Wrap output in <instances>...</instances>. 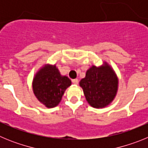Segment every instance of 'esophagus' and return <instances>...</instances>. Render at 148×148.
Masks as SVG:
<instances>
[{"instance_id":"34e87169","label":"esophagus","mask_w":148,"mask_h":148,"mask_svg":"<svg viewBox=\"0 0 148 148\" xmlns=\"http://www.w3.org/2000/svg\"><path fill=\"white\" fill-rule=\"evenodd\" d=\"M72 82H73L74 84H78V79H73V81H72Z\"/></svg>"}]
</instances>
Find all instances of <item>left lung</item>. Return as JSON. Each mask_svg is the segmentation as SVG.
<instances>
[{"label":"left lung","instance_id":"1","mask_svg":"<svg viewBox=\"0 0 148 148\" xmlns=\"http://www.w3.org/2000/svg\"><path fill=\"white\" fill-rule=\"evenodd\" d=\"M86 99L95 108H102L113 100L118 87V79L113 70L108 66H92L80 82Z\"/></svg>","mask_w":148,"mask_h":148}]
</instances>
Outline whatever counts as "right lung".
I'll list each match as a JSON object with an SVG mask.
<instances>
[{"label": "right lung", "mask_w": 148, "mask_h": 148, "mask_svg": "<svg viewBox=\"0 0 148 148\" xmlns=\"http://www.w3.org/2000/svg\"><path fill=\"white\" fill-rule=\"evenodd\" d=\"M71 81L66 76H61L56 66L43 67L33 80V91L35 96L47 108L58 105L62 95Z\"/></svg>", "instance_id": "add662e5"}]
</instances>
